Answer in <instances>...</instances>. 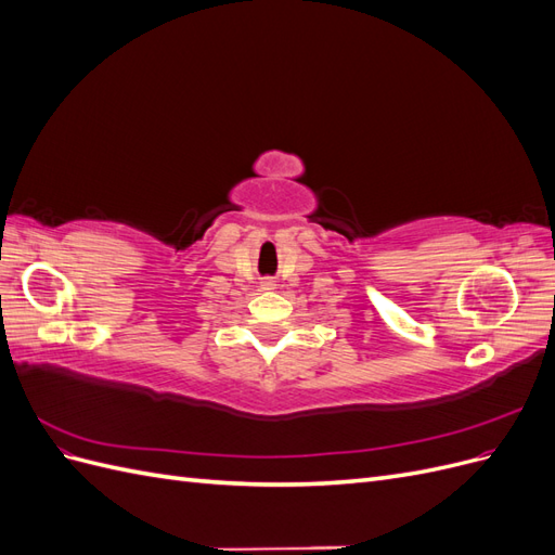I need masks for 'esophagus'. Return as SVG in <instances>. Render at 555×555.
Masks as SVG:
<instances>
[{"label": "esophagus", "instance_id": "34e87169", "mask_svg": "<svg viewBox=\"0 0 555 555\" xmlns=\"http://www.w3.org/2000/svg\"><path fill=\"white\" fill-rule=\"evenodd\" d=\"M278 287V284H275V280H271V278H266V280H261V289L263 292H273Z\"/></svg>", "mask_w": 555, "mask_h": 555}]
</instances>
